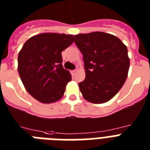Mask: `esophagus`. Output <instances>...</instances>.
<instances>
[{"label":"esophagus","mask_w":150,"mask_h":150,"mask_svg":"<svg viewBox=\"0 0 150 150\" xmlns=\"http://www.w3.org/2000/svg\"><path fill=\"white\" fill-rule=\"evenodd\" d=\"M72 74H73V75H75V74H76V72H77V69H74V70H72Z\"/></svg>","instance_id":"esophagus-1"}]
</instances>
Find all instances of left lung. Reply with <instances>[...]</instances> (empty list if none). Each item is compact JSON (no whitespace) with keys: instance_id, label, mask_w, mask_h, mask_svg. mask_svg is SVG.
Listing matches in <instances>:
<instances>
[{"instance_id":"left-lung-1","label":"left lung","mask_w":150,"mask_h":150,"mask_svg":"<svg viewBox=\"0 0 150 150\" xmlns=\"http://www.w3.org/2000/svg\"><path fill=\"white\" fill-rule=\"evenodd\" d=\"M74 37L84 62L86 76L79 83L83 97L94 104L107 102L120 91L128 76L127 47L118 38L105 32Z\"/></svg>"}]
</instances>
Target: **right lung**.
Instances as JSON below:
<instances>
[{
    "mask_svg": "<svg viewBox=\"0 0 150 150\" xmlns=\"http://www.w3.org/2000/svg\"><path fill=\"white\" fill-rule=\"evenodd\" d=\"M74 35L42 33L28 39L18 53V74L26 91L42 103L55 102L71 81L62 65L61 52L74 42Z\"/></svg>",
    "mask_w": 150,
    "mask_h": 150,
    "instance_id": "add662e5",
    "label": "right lung"
}]
</instances>
